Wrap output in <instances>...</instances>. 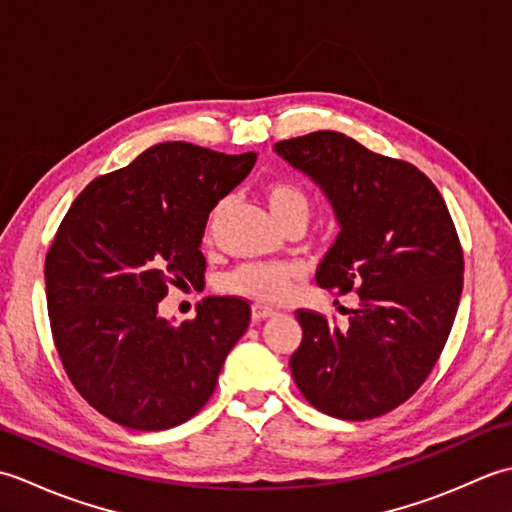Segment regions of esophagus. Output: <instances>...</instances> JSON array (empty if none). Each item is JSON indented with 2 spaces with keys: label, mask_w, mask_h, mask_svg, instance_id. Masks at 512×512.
<instances>
[{
  "label": "esophagus",
  "mask_w": 512,
  "mask_h": 512,
  "mask_svg": "<svg viewBox=\"0 0 512 512\" xmlns=\"http://www.w3.org/2000/svg\"><path fill=\"white\" fill-rule=\"evenodd\" d=\"M275 310L273 308H266V306H259V303H255L253 308H250V317H253V321H264V319H273L275 317Z\"/></svg>",
  "instance_id": "esophagus-1"
}]
</instances>
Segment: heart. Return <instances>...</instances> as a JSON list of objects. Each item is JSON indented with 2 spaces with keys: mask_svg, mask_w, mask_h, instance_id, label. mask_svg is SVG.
<instances>
[{
  "mask_svg": "<svg viewBox=\"0 0 512 512\" xmlns=\"http://www.w3.org/2000/svg\"><path fill=\"white\" fill-rule=\"evenodd\" d=\"M264 200L268 204L270 213L275 220L284 226L297 217H310V195L303 191L297 182L292 180H268L264 187ZM226 200L217 202L213 211L206 220V237H211L213 228L217 224V217L222 215ZM299 277V268L295 264H281V262H248L237 266L233 273H228L222 281V288L233 295L250 297L257 301L277 303L288 297V292Z\"/></svg>",
  "mask_w": 512,
  "mask_h": 512,
  "instance_id": "obj_1",
  "label": "heart"
}]
</instances>
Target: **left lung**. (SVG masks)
Wrapping results in <instances>:
<instances>
[{"mask_svg": "<svg viewBox=\"0 0 512 512\" xmlns=\"http://www.w3.org/2000/svg\"><path fill=\"white\" fill-rule=\"evenodd\" d=\"M275 151L319 184L341 228L317 284L361 297L345 328L295 312L303 339L292 378L328 416H383L431 374L460 306L464 257L447 204L420 169L339 132L281 140Z\"/></svg>", "mask_w": 512, "mask_h": 512, "instance_id": "8db88e82", "label": "left lung"}]
</instances>
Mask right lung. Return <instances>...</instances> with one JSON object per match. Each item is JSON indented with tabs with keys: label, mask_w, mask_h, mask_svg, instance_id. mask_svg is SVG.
Returning a JSON list of instances; mask_svg holds the SVG:
<instances>
[{
	"label": "right lung",
	"mask_w": 512,
	"mask_h": 512,
	"mask_svg": "<svg viewBox=\"0 0 512 512\" xmlns=\"http://www.w3.org/2000/svg\"><path fill=\"white\" fill-rule=\"evenodd\" d=\"M255 160L160 143L92 180L65 213L46 255L52 339L76 391L112 422L178 427L215 391L248 301L206 297L180 325L158 303L169 286L204 281L206 220Z\"/></svg>",
	"instance_id": "right-lung-1"
}]
</instances>
